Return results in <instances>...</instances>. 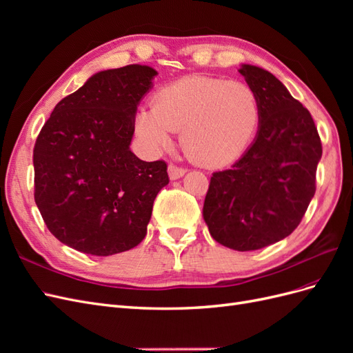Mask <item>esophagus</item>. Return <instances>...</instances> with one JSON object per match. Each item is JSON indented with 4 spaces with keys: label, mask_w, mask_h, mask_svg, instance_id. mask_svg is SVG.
I'll return each instance as SVG.
<instances>
[{
    "label": "esophagus",
    "mask_w": 353,
    "mask_h": 353,
    "mask_svg": "<svg viewBox=\"0 0 353 353\" xmlns=\"http://www.w3.org/2000/svg\"><path fill=\"white\" fill-rule=\"evenodd\" d=\"M168 174H169V178H170V179L175 181V179H179L181 176H184L185 169H184V168H179V166L174 165V163H170V165L168 166Z\"/></svg>",
    "instance_id": "34e87169"
}]
</instances>
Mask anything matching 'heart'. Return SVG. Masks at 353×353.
Listing matches in <instances>:
<instances>
[{"label": "heart", "mask_w": 353, "mask_h": 353, "mask_svg": "<svg viewBox=\"0 0 353 353\" xmlns=\"http://www.w3.org/2000/svg\"><path fill=\"white\" fill-rule=\"evenodd\" d=\"M259 100L248 83L206 77H187L160 90L154 105L137 114L135 132L152 152L181 145L193 162L222 168L252 144L259 126Z\"/></svg>", "instance_id": "b5f03b06"}]
</instances>
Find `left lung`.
<instances>
[{"label": "left lung", "instance_id": "8db88e82", "mask_svg": "<svg viewBox=\"0 0 353 353\" xmlns=\"http://www.w3.org/2000/svg\"><path fill=\"white\" fill-rule=\"evenodd\" d=\"M239 72L258 95V132L236 163L212 175L203 219L213 240L248 252L297 228L315 194L323 147L311 113L280 79L252 65Z\"/></svg>", "mask_w": 353, "mask_h": 353}]
</instances>
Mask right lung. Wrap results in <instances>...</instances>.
<instances>
[{"instance_id":"obj_1","label":"right lung","mask_w":353,"mask_h":353,"mask_svg":"<svg viewBox=\"0 0 353 353\" xmlns=\"http://www.w3.org/2000/svg\"><path fill=\"white\" fill-rule=\"evenodd\" d=\"M156 74L141 65L97 72L56 105L37 138L35 203L52 236L74 250L110 256L145 237L168 168L130 145Z\"/></svg>"}]
</instances>
